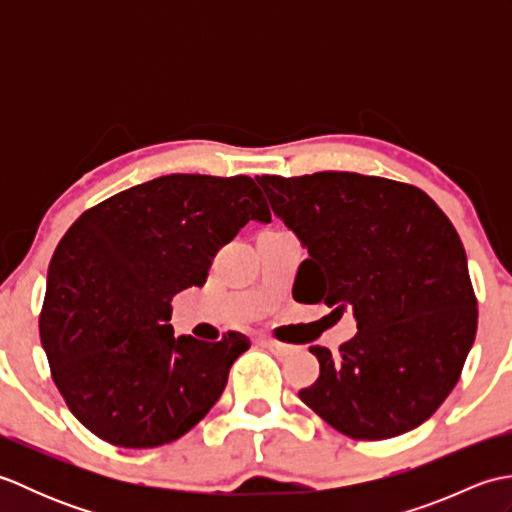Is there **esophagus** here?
Masks as SVG:
<instances>
[{
    "instance_id": "34e87169",
    "label": "esophagus",
    "mask_w": 512,
    "mask_h": 512,
    "mask_svg": "<svg viewBox=\"0 0 512 512\" xmlns=\"http://www.w3.org/2000/svg\"><path fill=\"white\" fill-rule=\"evenodd\" d=\"M262 343L264 347H268L270 352H275V354H281V356H286V354H290L292 350H295V347L292 345H286V343H279V341H273V339H262L259 341Z\"/></svg>"
}]
</instances>
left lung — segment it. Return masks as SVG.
I'll use <instances>...</instances> for the list:
<instances>
[{
  "label": "left lung",
  "instance_id": "1",
  "mask_svg": "<svg viewBox=\"0 0 512 512\" xmlns=\"http://www.w3.org/2000/svg\"><path fill=\"white\" fill-rule=\"evenodd\" d=\"M255 180L308 248L292 297L350 308L358 328L339 354L310 347L321 374L299 398L354 440L420 427L460 380L477 330L466 253L449 217L411 184L361 173Z\"/></svg>",
  "mask_w": 512,
  "mask_h": 512
}]
</instances>
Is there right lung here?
<instances>
[{"mask_svg": "<svg viewBox=\"0 0 512 512\" xmlns=\"http://www.w3.org/2000/svg\"><path fill=\"white\" fill-rule=\"evenodd\" d=\"M270 222L248 176L171 173L85 211L48 268L39 317L54 385L94 436L125 449L169 444L222 396L250 341L173 336L171 299L204 286L217 250Z\"/></svg>", "mask_w": 512, "mask_h": 512, "instance_id": "right-lung-1", "label": "right lung"}]
</instances>
